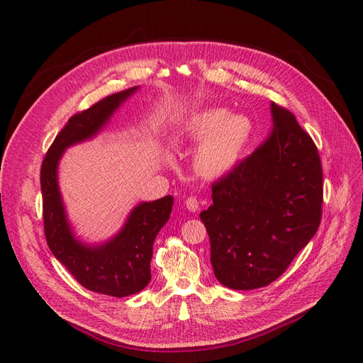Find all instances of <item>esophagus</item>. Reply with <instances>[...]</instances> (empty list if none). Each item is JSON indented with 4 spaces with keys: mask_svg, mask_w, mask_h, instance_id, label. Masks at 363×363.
<instances>
[{
    "mask_svg": "<svg viewBox=\"0 0 363 363\" xmlns=\"http://www.w3.org/2000/svg\"><path fill=\"white\" fill-rule=\"evenodd\" d=\"M185 206H187V210H189V211L194 213V211H198V210H199V201L196 199L194 196H190V198L185 199Z\"/></svg>",
    "mask_w": 363,
    "mask_h": 363,
    "instance_id": "34e87169",
    "label": "esophagus"
}]
</instances>
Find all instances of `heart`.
<instances>
[{
	"label": "heart",
	"instance_id": "obj_1",
	"mask_svg": "<svg viewBox=\"0 0 363 363\" xmlns=\"http://www.w3.org/2000/svg\"><path fill=\"white\" fill-rule=\"evenodd\" d=\"M181 130L185 140L201 141L194 153L196 170L205 178H222L240 161L252 135V121L243 113L208 108L185 118Z\"/></svg>",
	"mask_w": 363,
	"mask_h": 363
}]
</instances>
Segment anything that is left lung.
Listing matches in <instances>:
<instances>
[{
	"label": "left lung",
	"instance_id": "left-lung-1",
	"mask_svg": "<svg viewBox=\"0 0 363 363\" xmlns=\"http://www.w3.org/2000/svg\"><path fill=\"white\" fill-rule=\"evenodd\" d=\"M272 130L252 155L213 184L199 216L219 281L235 291L264 287L316 234L323 167L313 140L291 111L271 103Z\"/></svg>",
	"mask_w": 363,
	"mask_h": 363
}]
</instances>
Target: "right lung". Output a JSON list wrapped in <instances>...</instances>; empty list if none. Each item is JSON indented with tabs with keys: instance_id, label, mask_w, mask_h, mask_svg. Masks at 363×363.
I'll return each instance as SVG.
<instances>
[{
	"instance_id": "right-lung-1",
	"label": "right lung",
	"mask_w": 363,
	"mask_h": 363,
	"mask_svg": "<svg viewBox=\"0 0 363 363\" xmlns=\"http://www.w3.org/2000/svg\"><path fill=\"white\" fill-rule=\"evenodd\" d=\"M137 89L133 86L108 96L72 116L51 144L40 167L44 231L50 251L88 291L117 298L138 294L149 284L153 242L169 220L173 198L164 196L158 201L140 202L116 235L89 245L72 231L59 190L57 167L68 147L94 138Z\"/></svg>"
}]
</instances>
